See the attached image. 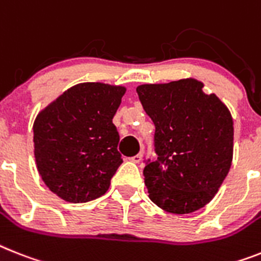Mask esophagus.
<instances>
[{
	"mask_svg": "<svg viewBox=\"0 0 261 261\" xmlns=\"http://www.w3.org/2000/svg\"><path fill=\"white\" fill-rule=\"evenodd\" d=\"M143 154H144V152L141 150V152L136 154V156L130 157V161H132V163H136V164H139L140 161H141V159H143Z\"/></svg>",
	"mask_w": 261,
	"mask_h": 261,
	"instance_id": "34e87169",
	"label": "esophagus"
}]
</instances>
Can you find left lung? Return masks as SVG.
I'll return each instance as SVG.
<instances>
[{
    "instance_id": "1",
    "label": "left lung",
    "mask_w": 261,
    "mask_h": 261,
    "mask_svg": "<svg viewBox=\"0 0 261 261\" xmlns=\"http://www.w3.org/2000/svg\"><path fill=\"white\" fill-rule=\"evenodd\" d=\"M204 84L184 79L144 84L137 94L156 126L157 159L144 168L149 199L176 215L192 213L215 197L233 156V120Z\"/></svg>"
}]
</instances>
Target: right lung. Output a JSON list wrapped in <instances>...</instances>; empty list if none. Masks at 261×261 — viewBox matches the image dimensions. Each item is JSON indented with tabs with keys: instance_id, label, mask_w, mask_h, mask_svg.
<instances>
[{
	"instance_id": "obj_1",
	"label": "right lung",
	"mask_w": 261,
	"mask_h": 261,
	"mask_svg": "<svg viewBox=\"0 0 261 261\" xmlns=\"http://www.w3.org/2000/svg\"><path fill=\"white\" fill-rule=\"evenodd\" d=\"M125 88L83 83L42 109L33 124L38 173L51 192L69 203L104 195L121 165L113 116Z\"/></svg>"
}]
</instances>
